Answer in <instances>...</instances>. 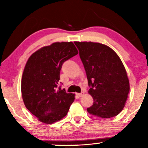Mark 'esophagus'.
<instances>
[{
  "mask_svg": "<svg viewBox=\"0 0 148 148\" xmlns=\"http://www.w3.org/2000/svg\"><path fill=\"white\" fill-rule=\"evenodd\" d=\"M84 92H82V93H79V94H77V96H79V97H82L83 95H84Z\"/></svg>",
  "mask_w": 148,
  "mask_h": 148,
  "instance_id": "obj_1",
  "label": "esophagus"
}]
</instances>
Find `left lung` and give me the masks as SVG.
Here are the masks:
<instances>
[{"label":"left lung","mask_w":148,"mask_h":148,"mask_svg":"<svg viewBox=\"0 0 148 148\" xmlns=\"http://www.w3.org/2000/svg\"><path fill=\"white\" fill-rule=\"evenodd\" d=\"M86 70L89 94L94 104L88 112L108 119L124 108L129 92V79L122 61L112 49L96 42H75Z\"/></svg>","instance_id":"obj_1"}]
</instances>
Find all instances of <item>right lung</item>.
I'll return each mask as SVG.
<instances>
[{"instance_id": "add662e5", "label": "right lung", "mask_w": 148, "mask_h": 148, "mask_svg": "<svg viewBox=\"0 0 148 148\" xmlns=\"http://www.w3.org/2000/svg\"><path fill=\"white\" fill-rule=\"evenodd\" d=\"M77 54L73 42H55L28 59L21 79L22 98L28 110L41 122L52 124L67 114L75 95L61 90L60 71L62 64Z\"/></svg>"}]
</instances>
